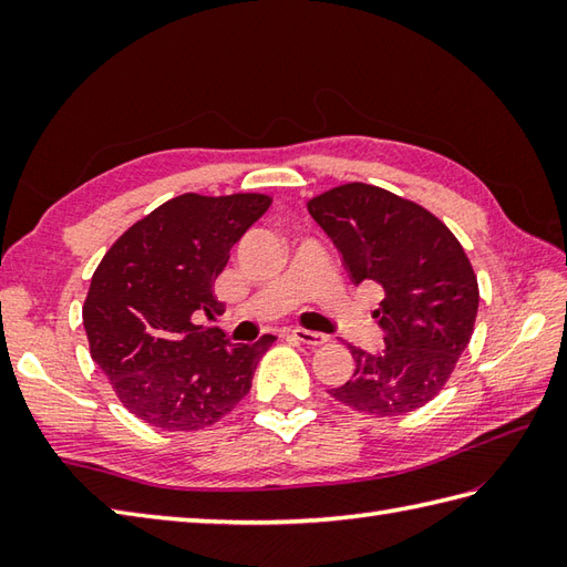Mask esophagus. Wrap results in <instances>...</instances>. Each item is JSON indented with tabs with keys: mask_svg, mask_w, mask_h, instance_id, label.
Here are the masks:
<instances>
[{
	"mask_svg": "<svg viewBox=\"0 0 567 567\" xmlns=\"http://www.w3.org/2000/svg\"><path fill=\"white\" fill-rule=\"evenodd\" d=\"M290 336H292L295 341L305 343V346H321V343H327V336L317 333V331H309V329H292Z\"/></svg>",
	"mask_w": 567,
	"mask_h": 567,
	"instance_id": "obj_1",
	"label": "esophagus"
}]
</instances>
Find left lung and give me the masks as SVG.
<instances>
[{
  "label": "left lung",
  "mask_w": 567,
  "mask_h": 567,
  "mask_svg": "<svg viewBox=\"0 0 567 567\" xmlns=\"http://www.w3.org/2000/svg\"><path fill=\"white\" fill-rule=\"evenodd\" d=\"M307 209L351 280L384 292L375 309L384 348L372 355L351 346L353 378L329 394L375 416L424 406L449 382L477 317V277L461 240L416 202L365 183L323 192Z\"/></svg>",
  "instance_id": "obj_1"
}]
</instances>
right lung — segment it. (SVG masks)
<instances>
[{"label":"right lung","instance_id":"obj_1","mask_svg":"<svg viewBox=\"0 0 567 567\" xmlns=\"http://www.w3.org/2000/svg\"><path fill=\"white\" fill-rule=\"evenodd\" d=\"M270 202L256 192L167 199L118 236L94 270L82 307L92 360L146 424L197 431L248 394L275 336L228 343L221 329L197 327L192 315H224L214 280Z\"/></svg>","mask_w":567,"mask_h":567}]
</instances>
